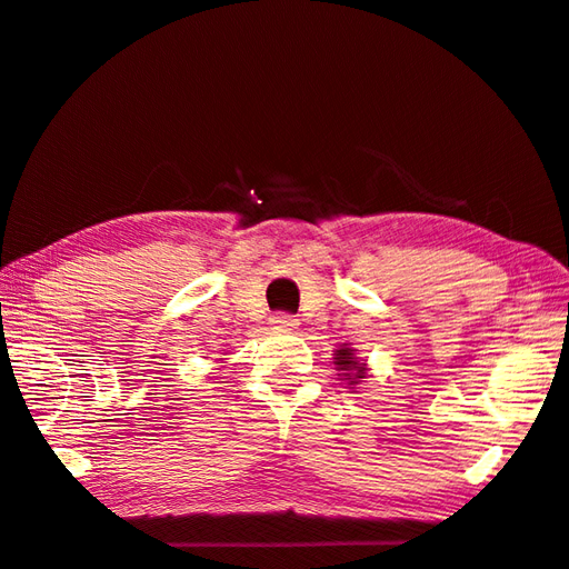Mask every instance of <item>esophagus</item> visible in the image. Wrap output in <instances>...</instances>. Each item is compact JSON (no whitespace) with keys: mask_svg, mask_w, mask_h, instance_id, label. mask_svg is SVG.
<instances>
[{"mask_svg":"<svg viewBox=\"0 0 569 569\" xmlns=\"http://www.w3.org/2000/svg\"><path fill=\"white\" fill-rule=\"evenodd\" d=\"M270 323L272 327L277 329V331H292V329H297V317H292V315H274L272 319H270Z\"/></svg>","mask_w":569,"mask_h":569,"instance_id":"34e87169","label":"esophagus"}]
</instances>
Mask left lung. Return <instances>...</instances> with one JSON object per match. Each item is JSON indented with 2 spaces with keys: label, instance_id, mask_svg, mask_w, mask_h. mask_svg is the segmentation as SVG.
I'll list each match as a JSON object with an SVG mask.
<instances>
[{
  "label": "left lung",
  "instance_id": "8db88e82",
  "mask_svg": "<svg viewBox=\"0 0 569 569\" xmlns=\"http://www.w3.org/2000/svg\"><path fill=\"white\" fill-rule=\"evenodd\" d=\"M333 366L339 370V380H343L353 392L358 386H361L363 378H368V370H370L368 363L356 356V349H351L349 343H343L333 351Z\"/></svg>",
  "mask_w": 569,
  "mask_h": 569
}]
</instances>
